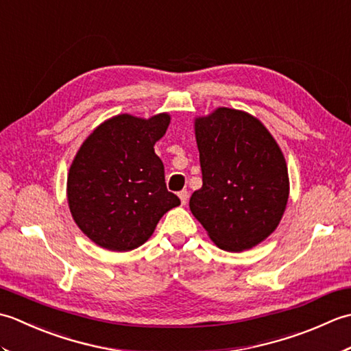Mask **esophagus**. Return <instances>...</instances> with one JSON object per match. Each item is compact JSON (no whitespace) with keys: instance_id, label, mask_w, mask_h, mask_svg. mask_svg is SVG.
Listing matches in <instances>:
<instances>
[{"instance_id":"esophagus-1","label":"esophagus","mask_w":351,"mask_h":351,"mask_svg":"<svg viewBox=\"0 0 351 351\" xmlns=\"http://www.w3.org/2000/svg\"><path fill=\"white\" fill-rule=\"evenodd\" d=\"M178 196H180L182 205L187 204V200H189V191L187 190H181L180 193H178Z\"/></svg>"}]
</instances>
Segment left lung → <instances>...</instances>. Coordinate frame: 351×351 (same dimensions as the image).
Segmentation results:
<instances>
[{
  "label": "left lung",
  "instance_id": "left-lung-1",
  "mask_svg": "<svg viewBox=\"0 0 351 351\" xmlns=\"http://www.w3.org/2000/svg\"><path fill=\"white\" fill-rule=\"evenodd\" d=\"M202 187L190 210L220 249L243 252L279 225L288 202L282 151L258 119L219 108L196 121Z\"/></svg>",
  "mask_w": 351,
  "mask_h": 351
}]
</instances>
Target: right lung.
Listing matches in <instances>:
<instances>
[{"label":"right lung","instance_id":"obj_1","mask_svg":"<svg viewBox=\"0 0 351 351\" xmlns=\"http://www.w3.org/2000/svg\"><path fill=\"white\" fill-rule=\"evenodd\" d=\"M169 114L116 116L80 147L68 176V200L80 229L104 249L126 252L152 235L156 223L181 204L169 191L154 145Z\"/></svg>","mask_w":351,"mask_h":351}]
</instances>
